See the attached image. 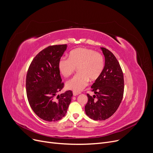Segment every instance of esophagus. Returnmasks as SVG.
<instances>
[{"mask_svg": "<svg viewBox=\"0 0 153 153\" xmlns=\"http://www.w3.org/2000/svg\"><path fill=\"white\" fill-rule=\"evenodd\" d=\"M80 94V93H79V92H75V91H74V92H73V95H74V96H77L78 95V94Z\"/></svg>", "mask_w": 153, "mask_h": 153, "instance_id": "obj_1", "label": "esophagus"}]
</instances>
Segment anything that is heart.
I'll return each mask as SVG.
<instances>
[{
    "label": "heart",
    "mask_w": 153,
    "mask_h": 153,
    "mask_svg": "<svg viewBox=\"0 0 153 153\" xmlns=\"http://www.w3.org/2000/svg\"><path fill=\"white\" fill-rule=\"evenodd\" d=\"M58 67L64 77L71 75L78 67V74L67 81L65 86L68 90L79 92L87 86L89 79L96 80L100 76L104 68V59L92 49L78 48L71 51L69 58H62Z\"/></svg>",
    "instance_id": "1"
}]
</instances>
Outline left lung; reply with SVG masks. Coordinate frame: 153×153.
<instances>
[{"label":"left lung","instance_id":"1","mask_svg":"<svg viewBox=\"0 0 153 153\" xmlns=\"http://www.w3.org/2000/svg\"><path fill=\"white\" fill-rule=\"evenodd\" d=\"M105 56V67L91 88L95 94H87L85 113L91 119L105 120L118 108L124 92V78L119 62L108 49L101 47Z\"/></svg>","mask_w":153,"mask_h":153}]
</instances>
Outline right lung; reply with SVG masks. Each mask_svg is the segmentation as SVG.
<instances>
[{
  "instance_id": "right-lung-1",
  "label": "right lung",
  "mask_w": 153,
  "mask_h": 153,
  "mask_svg": "<svg viewBox=\"0 0 153 153\" xmlns=\"http://www.w3.org/2000/svg\"><path fill=\"white\" fill-rule=\"evenodd\" d=\"M67 45L49 46L32 60L26 78V91L29 105L39 117L56 121L65 116L73 96L69 90L56 94L63 88L58 67Z\"/></svg>"
}]
</instances>
